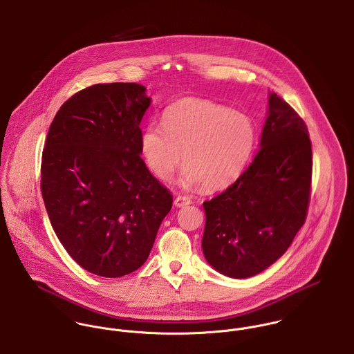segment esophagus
Returning <instances> with one entry per match:
<instances>
[{"mask_svg": "<svg viewBox=\"0 0 354 354\" xmlns=\"http://www.w3.org/2000/svg\"><path fill=\"white\" fill-rule=\"evenodd\" d=\"M190 204H192V200L187 198V197H182V196L176 197L175 201H174V205H175L176 208H183V207L190 205Z\"/></svg>", "mask_w": 354, "mask_h": 354, "instance_id": "esophagus-1", "label": "esophagus"}]
</instances>
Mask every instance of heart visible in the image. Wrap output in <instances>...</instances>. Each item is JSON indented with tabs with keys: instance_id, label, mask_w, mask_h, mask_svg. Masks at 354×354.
Returning <instances> with one entry per match:
<instances>
[{
	"instance_id": "b5f03b06",
	"label": "heart",
	"mask_w": 354,
	"mask_h": 354,
	"mask_svg": "<svg viewBox=\"0 0 354 354\" xmlns=\"http://www.w3.org/2000/svg\"><path fill=\"white\" fill-rule=\"evenodd\" d=\"M162 127L147 126L141 136V154L161 180L171 178L180 162L183 186L201 183L221 190L235 182L253 153L257 131L253 120L209 100L187 97L169 105Z\"/></svg>"
}]
</instances>
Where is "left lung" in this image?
Returning a JSON list of instances; mask_svg holds the SVG:
<instances>
[{"instance_id": "left-lung-1", "label": "left lung", "mask_w": 354, "mask_h": 354, "mask_svg": "<svg viewBox=\"0 0 354 354\" xmlns=\"http://www.w3.org/2000/svg\"><path fill=\"white\" fill-rule=\"evenodd\" d=\"M312 180V145L297 112L270 93L260 149L243 174L205 201L203 253L218 274L254 277L291 245L305 223Z\"/></svg>"}]
</instances>
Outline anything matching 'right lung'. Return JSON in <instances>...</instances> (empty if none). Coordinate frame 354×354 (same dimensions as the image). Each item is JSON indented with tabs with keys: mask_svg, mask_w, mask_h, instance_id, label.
Segmentation results:
<instances>
[{
	"mask_svg": "<svg viewBox=\"0 0 354 354\" xmlns=\"http://www.w3.org/2000/svg\"><path fill=\"white\" fill-rule=\"evenodd\" d=\"M150 104L142 84L98 83L62 105L46 137V212L68 254L98 277L137 271L172 208L141 158L140 124Z\"/></svg>",
	"mask_w": 354,
	"mask_h": 354,
	"instance_id": "add662e5",
	"label": "right lung"
}]
</instances>
